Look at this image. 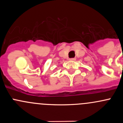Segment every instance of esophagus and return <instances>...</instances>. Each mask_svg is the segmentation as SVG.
<instances>
[{"mask_svg":"<svg viewBox=\"0 0 123 123\" xmlns=\"http://www.w3.org/2000/svg\"><path fill=\"white\" fill-rule=\"evenodd\" d=\"M69 60L71 61H75V58H70Z\"/></svg>","mask_w":123,"mask_h":123,"instance_id":"1","label":"esophagus"}]
</instances>
